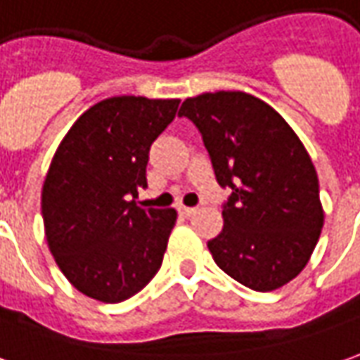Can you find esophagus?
<instances>
[{"instance_id": "obj_1", "label": "esophagus", "mask_w": 360, "mask_h": 360, "mask_svg": "<svg viewBox=\"0 0 360 360\" xmlns=\"http://www.w3.org/2000/svg\"><path fill=\"white\" fill-rule=\"evenodd\" d=\"M178 212H180V215H184V217H190V215L195 213V207H186V205H182V207H178Z\"/></svg>"}]
</instances>
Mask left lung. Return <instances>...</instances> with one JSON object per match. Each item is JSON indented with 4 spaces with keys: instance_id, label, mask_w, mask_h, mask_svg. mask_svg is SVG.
<instances>
[{
    "instance_id": "8db88e82",
    "label": "left lung",
    "mask_w": 360,
    "mask_h": 360,
    "mask_svg": "<svg viewBox=\"0 0 360 360\" xmlns=\"http://www.w3.org/2000/svg\"><path fill=\"white\" fill-rule=\"evenodd\" d=\"M178 115L200 131L217 184L231 190L221 233L207 241L215 264L257 292L296 278L323 227L316 168L296 133L245 91L188 98Z\"/></svg>"
}]
</instances>
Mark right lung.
<instances>
[{"instance_id":"add662e5","label":"right lung","mask_w":360,"mask_h":360,"mask_svg":"<svg viewBox=\"0 0 360 360\" xmlns=\"http://www.w3.org/2000/svg\"><path fill=\"white\" fill-rule=\"evenodd\" d=\"M180 100L109 98L62 139L43 186L44 233L56 264L82 294L105 304L153 280L176 223L174 210L141 207L150 145Z\"/></svg>"}]
</instances>
